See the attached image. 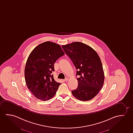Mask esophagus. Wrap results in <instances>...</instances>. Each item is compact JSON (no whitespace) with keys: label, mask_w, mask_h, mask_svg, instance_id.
Segmentation results:
<instances>
[{"label":"esophagus","mask_w":133,"mask_h":133,"mask_svg":"<svg viewBox=\"0 0 133 133\" xmlns=\"http://www.w3.org/2000/svg\"><path fill=\"white\" fill-rule=\"evenodd\" d=\"M64 81H69V78H66L65 79H64Z\"/></svg>","instance_id":"34e87169"}]
</instances>
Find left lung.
Wrapping results in <instances>:
<instances>
[{"label":"left lung","instance_id":"8db88e82","mask_svg":"<svg viewBox=\"0 0 133 133\" xmlns=\"http://www.w3.org/2000/svg\"><path fill=\"white\" fill-rule=\"evenodd\" d=\"M77 71L78 86L72 94L79 100H90L98 94L103 85L104 73L99 56L92 48L81 42L62 45Z\"/></svg>","mask_w":133,"mask_h":133}]
</instances>
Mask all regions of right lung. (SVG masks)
I'll return each mask as SVG.
<instances>
[{
  "mask_svg": "<svg viewBox=\"0 0 133 133\" xmlns=\"http://www.w3.org/2000/svg\"><path fill=\"white\" fill-rule=\"evenodd\" d=\"M64 55L59 45L49 41L36 46L27 58L25 69L28 88L41 100L47 101L54 96L61 83L57 82L52 72L54 64Z\"/></svg>",
  "mask_w": 133,
  "mask_h": 133,
  "instance_id": "obj_1",
  "label": "right lung"
}]
</instances>
